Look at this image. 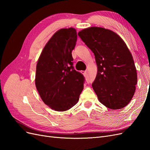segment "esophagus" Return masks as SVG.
Here are the masks:
<instances>
[{
    "label": "esophagus",
    "mask_w": 150,
    "mask_h": 150,
    "mask_svg": "<svg viewBox=\"0 0 150 150\" xmlns=\"http://www.w3.org/2000/svg\"><path fill=\"white\" fill-rule=\"evenodd\" d=\"M83 74L84 76H86V71H83Z\"/></svg>",
    "instance_id": "obj_1"
}]
</instances>
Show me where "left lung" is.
<instances>
[{"label": "left lung", "mask_w": 150, "mask_h": 150, "mask_svg": "<svg viewBox=\"0 0 150 150\" xmlns=\"http://www.w3.org/2000/svg\"><path fill=\"white\" fill-rule=\"evenodd\" d=\"M94 53L98 67L92 84L99 102L112 110L128 105L137 84L132 54L119 35L111 30L91 27L78 33Z\"/></svg>", "instance_id": "left-lung-1"}]
</instances>
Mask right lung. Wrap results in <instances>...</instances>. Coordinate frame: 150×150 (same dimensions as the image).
Listing matches in <instances>:
<instances>
[{
  "label": "right lung",
  "instance_id": "add662e5",
  "mask_svg": "<svg viewBox=\"0 0 150 150\" xmlns=\"http://www.w3.org/2000/svg\"><path fill=\"white\" fill-rule=\"evenodd\" d=\"M74 28L58 30L44 46L36 66L35 84L42 101L52 110L65 111L78 103L84 78L74 69L72 51Z\"/></svg>",
  "mask_w": 150,
  "mask_h": 150
}]
</instances>
